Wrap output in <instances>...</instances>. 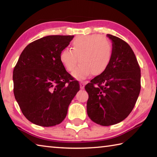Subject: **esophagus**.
<instances>
[{
    "instance_id": "esophagus-1",
    "label": "esophagus",
    "mask_w": 157,
    "mask_h": 157,
    "mask_svg": "<svg viewBox=\"0 0 157 157\" xmlns=\"http://www.w3.org/2000/svg\"><path fill=\"white\" fill-rule=\"evenodd\" d=\"M79 86H80L81 89H83L84 88V86H85V82H80V83H79Z\"/></svg>"
}]
</instances>
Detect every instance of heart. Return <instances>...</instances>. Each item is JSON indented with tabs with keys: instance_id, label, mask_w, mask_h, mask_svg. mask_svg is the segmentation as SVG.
Masks as SVG:
<instances>
[{
	"instance_id": "1",
	"label": "heart",
	"mask_w": 157,
	"mask_h": 157,
	"mask_svg": "<svg viewBox=\"0 0 157 157\" xmlns=\"http://www.w3.org/2000/svg\"><path fill=\"white\" fill-rule=\"evenodd\" d=\"M113 48L111 41L98 34L80 36L72 42V50L68 48L60 52L61 62L69 72H72L79 62L73 75L78 79L87 78L92 73L98 75L109 65Z\"/></svg>"
}]
</instances>
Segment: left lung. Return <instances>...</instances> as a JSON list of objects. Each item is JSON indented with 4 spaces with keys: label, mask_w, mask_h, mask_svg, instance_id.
I'll return each mask as SVG.
<instances>
[{
    "label": "left lung",
    "mask_w": 157,
    "mask_h": 157,
    "mask_svg": "<svg viewBox=\"0 0 157 157\" xmlns=\"http://www.w3.org/2000/svg\"><path fill=\"white\" fill-rule=\"evenodd\" d=\"M107 36L113 48L109 65L85 86L89 94L87 114L92 121L102 126L125 119L140 91V69L131 47L118 37Z\"/></svg>",
    "instance_id": "1"
}]
</instances>
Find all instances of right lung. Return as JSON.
I'll return each instance as SVG.
<instances>
[{"label":"right lung","mask_w":157,"mask_h":157,"mask_svg":"<svg viewBox=\"0 0 157 157\" xmlns=\"http://www.w3.org/2000/svg\"><path fill=\"white\" fill-rule=\"evenodd\" d=\"M73 35H50L28 44L13 71L14 94L23 115L43 127L62 123L79 90L59 59Z\"/></svg>","instance_id":"1"}]
</instances>
